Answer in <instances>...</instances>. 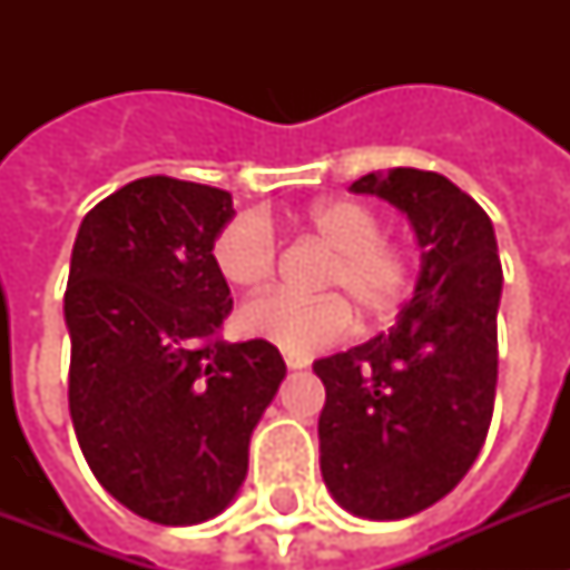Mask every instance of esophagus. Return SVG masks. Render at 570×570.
Returning <instances> with one entry per match:
<instances>
[{
  "mask_svg": "<svg viewBox=\"0 0 570 570\" xmlns=\"http://www.w3.org/2000/svg\"><path fill=\"white\" fill-rule=\"evenodd\" d=\"M286 366H289V370H304V366H307V357L286 355Z\"/></svg>",
  "mask_w": 570,
  "mask_h": 570,
  "instance_id": "34e87169",
  "label": "esophagus"
}]
</instances>
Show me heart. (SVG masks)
I'll list each match as a JSON object with an SVG mask.
<instances>
[{
  "label": "heart",
  "mask_w": 570,
  "mask_h": 570,
  "mask_svg": "<svg viewBox=\"0 0 570 570\" xmlns=\"http://www.w3.org/2000/svg\"><path fill=\"white\" fill-rule=\"evenodd\" d=\"M307 224L334 250L322 277L325 293L346 294L366 320H384L396 311L411 284V266L405 250L381 239L384 227L373 206L352 197H331L313 206ZM213 259L218 275L230 286L245 293L263 289L275 275V233L266 218L239 215L215 236ZM239 322L250 337L266 340L286 355L311 357L348 337L355 316L338 295L302 302L293 295L272 293L245 304Z\"/></svg>",
  "instance_id": "heart-1"
}]
</instances>
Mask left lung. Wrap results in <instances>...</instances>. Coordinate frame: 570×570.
Instances as JSON below:
<instances>
[{"label":"left lung","instance_id":"obj_1","mask_svg":"<svg viewBox=\"0 0 570 570\" xmlns=\"http://www.w3.org/2000/svg\"><path fill=\"white\" fill-rule=\"evenodd\" d=\"M348 191L405 213L420 275L387 334L313 364L320 468L348 514L402 521L450 494L485 443L503 268L485 209L443 174L390 168Z\"/></svg>","mask_w":570,"mask_h":570}]
</instances>
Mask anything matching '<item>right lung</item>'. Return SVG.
I'll use <instances>...</instances> for the list:
<instances>
[{
  "mask_svg": "<svg viewBox=\"0 0 570 570\" xmlns=\"http://www.w3.org/2000/svg\"><path fill=\"white\" fill-rule=\"evenodd\" d=\"M230 191L141 177L85 215L70 254V416L94 476L163 527L222 514L286 375L266 340H218L230 286L213 242Z\"/></svg>",
  "mask_w": 570,
  "mask_h": 570,
  "instance_id": "right-lung-1",
  "label": "right lung"
}]
</instances>
